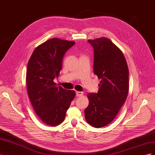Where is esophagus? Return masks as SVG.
<instances>
[{"mask_svg":"<svg viewBox=\"0 0 155 155\" xmlns=\"http://www.w3.org/2000/svg\"><path fill=\"white\" fill-rule=\"evenodd\" d=\"M83 93L82 92H79V91L76 92V96L77 97H81L83 96Z\"/></svg>","mask_w":155,"mask_h":155,"instance_id":"esophagus-1","label":"esophagus"}]
</instances>
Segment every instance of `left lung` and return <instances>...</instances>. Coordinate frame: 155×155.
<instances>
[{"label": "left lung", "instance_id": "1", "mask_svg": "<svg viewBox=\"0 0 155 155\" xmlns=\"http://www.w3.org/2000/svg\"><path fill=\"white\" fill-rule=\"evenodd\" d=\"M94 48V73L101 79L97 93H88L87 123L103 127L111 123L129 92V69L119 48L106 37L88 40Z\"/></svg>", "mask_w": 155, "mask_h": 155}]
</instances>
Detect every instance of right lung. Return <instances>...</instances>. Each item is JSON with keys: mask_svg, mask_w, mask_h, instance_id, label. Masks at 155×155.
Instances as JSON below:
<instances>
[{"mask_svg": "<svg viewBox=\"0 0 155 155\" xmlns=\"http://www.w3.org/2000/svg\"><path fill=\"white\" fill-rule=\"evenodd\" d=\"M74 44V41L50 39L35 48L28 63L26 81L30 100L41 120L50 126L63 122L76 96L74 91L58 87L54 82L62 68L65 52Z\"/></svg>", "mask_w": 155, "mask_h": 155, "instance_id": "obj_1", "label": "right lung"}]
</instances>
